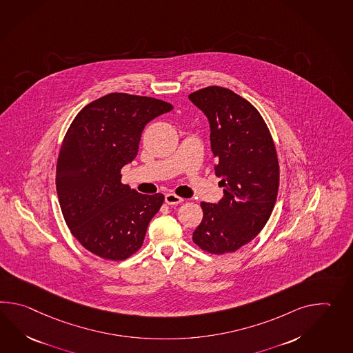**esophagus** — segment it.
<instances>
[{"label": "esophagus", "instance_id": "obj_1", "mask_svg": "<svg viewBox=\"0 0 353 353\" xmlns=\"http://www.w3.org/2000/svg\"><path fill=\"white\" fill-rule=\"evenodd\" d=\"M183 201V199L180 196L174 195V194H165V203L168 205L181 204Z\"/></svg>", "mask_w": 353, "mask_h": 353}]
</instances>
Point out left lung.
Wrapping results in <instances>:
<instances>
[{
  "mask_svg": "<svg viewBox=\"0 0 353 353\" xmlns=\"http://www.w3.org/2000/svg\"><path fill=\"white\" fill-rule=\"evenodd\" d=\"M188 99L209 120L215 174L224 188L218 204L201 203L192 241L214 254L234 252L256 238L274 210L280 183L274 141L257 109L232 90L205 87Z\"/></svg>",
  "mask_w": 353,
  "mask_h": 353,
  "instance_id": "8db88e82",
  "label": "left lung"
}]
</instances>
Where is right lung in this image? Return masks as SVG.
Segmentation results:
<instances>
[{"instance_id":"right-lung-1","label":"right lung","mask_w":353,"mask_h":353,"mask_svg":"<svg viewBox=\"0 0 353 353\" xmlns=\"http://www.w3.org/2000/svg\"><path fill=\"white\" fill-rule=\"evenodd\" d=\"M172 109L153 97L115 92L86 105L72 121L55 185L64 220L87 251L123 261L141 248L165 196L137 192L121 183L120 171L137 157L149 121Z\"/></svg>"}]
</instances>
